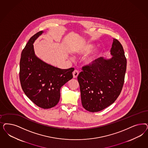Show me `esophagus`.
<instances>
[{
	"label": "esophagus",
	"instance_id": "obj_1",
	"mask_svg": "<svg viewBox=\"0 0 148 148\" xmlns=\"http://www.w3.org/2000/svg\"><path fill=\"white\" fill-rule=\"evenodd\" d=\"M79 74V72L77 70H75L73 72V77L74 78H76L78 75Z\"/></svg>",
	"mask_w": 148,
	"mask_h": 148
}]
</instances>
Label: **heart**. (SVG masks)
<instances>
[{
  "label": "heart",
  "mask_w": 148,
  "mask_h": 148,
  "mask_svg": "<svg viewBox=\"0 0 148 148\" xmlns=\"http://www.w3.org/2000/svg\"><path fill=\"white\" fill-rule=\"evenodd\" d=\"M95 47V46L90 43H86L83 45L81 47L79 48L77 50V53L79 54H86L91 52L93 48ZM100 52L99 51H96L95 52L92 53L91 54L84 59V63L86 65H92L95 64L96 61L100 56Z\"/></svg>",
  "instance_id": "obj_1"
}]
</instances>
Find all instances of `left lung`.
<instances>
[{
  "label": "left lung",
  "instance_id": "left-lung-1",
  "mask_svg": "<svg viewBox=\"0 0 148 148\" xmlns=\"http://www.w3.org/2000/svg\"><path fill=\"white\" fill-rule=\"evenodd\" d=\"M110 54V59L99 58L95 64L82 67L77 77L82 104L90 112L100 111L114 103L124 85L126 58L121 44L115 38Z\"/></svg>",
  "mask_w": 148,
  "mask_h": 148
}]
</instances>
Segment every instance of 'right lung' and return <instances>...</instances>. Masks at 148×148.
Returning a JSON list of instances; mask_svg holds the SVG:
<instances>
[{
    "label": "right lung",
    "instance_id": "right-lung-1",
    "mask_svg": "<svg viewBox=\"0 0 148 148\" xmlns=\"http://www.w3.org/2000/svg\"><path fill=\"white\" fill-rule=\"evenodd\" d=\"M40 31L29 39L21 53L19 79L25 94L43 109L57 105L60 88L73 78L74 68L61 69L43 62L35 54L33 43L43 33Z\"/></svg>",
    "mask_w": 148,
    "mask_h": 148
}]
</instances>
